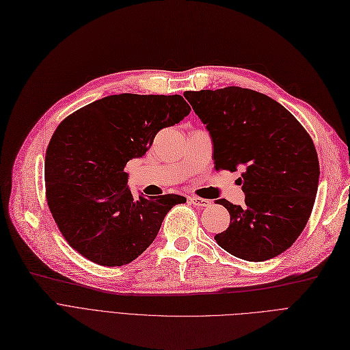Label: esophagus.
<instances>
[{
	"label": "esophagus",
	"mask_w": 350,
	"mask_h": 350,
	"mask_svg": "<svg viewBox=\"0 0 350 350\" xmlns=\"http://www.w3.org/2000/svg\"><path fill=\"white\" fill-rule=\"evenodd\" d=\"M190 203H191L193 206H196V207H200V208L210 206V202H208V200L202 199V197H196V196L190 197Z\"/></svg>",
	"instance_id": "1"
}]
</instances>
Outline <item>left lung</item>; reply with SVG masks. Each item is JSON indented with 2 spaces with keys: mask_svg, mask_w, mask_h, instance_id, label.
I'll return each instance as SVG.
<instances>
[{
  "mask_svg": "<svg viewBox=\"0 0 350 350\" xmlns=\"http://www.w3.org/2000/svg\"><path fill=\"white\" fill-rule=\"evenodd\" d=\"M185 97L210 133L216 170H243L245 204L217 200L230 213L217 245L247 262L279 256L305 229L314 204L321 170L310 135L282 104L249 88Z\"/></svg>",
  "mask_w": 350,
  "mask_h": 350,
  "instance_id": "obj_1",
  "label": "left lung"
}]
</instances>
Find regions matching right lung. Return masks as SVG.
Wrapping results in <instances>:
<instances>
[{
  "label": "right lung",
  "instance_id": "add662e5",
  "mask_svg": "<svg viewBox=\"0 0 350 350\" xmlns=\"http://www.w3.org/2000/svg\"><path fill=\"white\" fill-rule=\"evenodd\" d=\"M190 105L178 96L118 94L70 114L45 153V196L68 245L101 266L133 262L153 243L169 210L183 196L134 197L124 167L180 123Z\"/></svg>",
  "mask_w": 350,
  "mask_h": 350
}]
</instances>
